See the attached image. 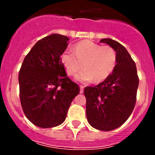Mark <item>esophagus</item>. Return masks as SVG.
I'll list each match as a JSON object with an SVG mask.
<instances>
[{
	"label": "esophagus",
	"mask_w": 155,
	"mask_h": 155,
	"mask_svg": "<svg viewBox=\"0 0 155 155\" xmlns=\"http://www.w3.org/2000/svg\"><path fill=\"white\" fill-rule=\"evenodd\" d=\"M84 91V86L83 85H80V93L82 94Z\"/></svg>",
	"instance_id": "1"
}]
</instances>
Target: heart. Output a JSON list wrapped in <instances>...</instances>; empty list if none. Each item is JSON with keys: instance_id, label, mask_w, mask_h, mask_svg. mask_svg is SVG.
Instances as JSON below:
<instances>
[{"instance_id": "heart-1", "label": "heart", "mask_w": 155, "mask_h": 155, "mask_svg": "<svg viewBox=\"0 0 155 155\" xmlns=\"http://www.w3.org/2000/svg\"><path fill=\"white\" fill-rule=\"evenodd\" d=\"M61 60L70 76L76 74L82 82H89L94 79L101 82L109 77L115 70L117 63V53L109 46H101L90 40H83L75 45L73 51H66Z\"/></svg>"}]
</instances>
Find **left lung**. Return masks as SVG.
<instances>
[{
    "label": "left lung",
    "mask_w": 155,
    "mask_h": 155,
    "mask_svg": "<svg viewBox=\"0 0 155 155\" xmlns=\"http://www.w3.org/2000/svg\"><path fill=\"white\" fill-rule=\"evenodd\" d=\"M115 50L117 63L112 74L94 87H85L87 121L95 129L109 131L121 126L132 113L137 101L139 77L127 49L112 39H102Z\"/></svg>",
    "instance_id": "1"
}]
</instances>
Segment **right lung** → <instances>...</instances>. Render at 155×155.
Listing matches in <instances>:
<instances>
[{"label": "right lung", "instance_id": "1", "mask_svg": "<svg viewBox=\"0 0 155 155\" xmlns=\"http://www.w3.org/2000/svg\"><path fill=\"white\" fill-rule=\"evenodd\" d=\"M68 40L66 36L55 34L41 39L30 50L20 68L21 108L28 119L40 127L62 124L80 91L67 76L61 60Z\"/></svg>", "mask_w": 155, "mask_h": 155}]
</instances>
